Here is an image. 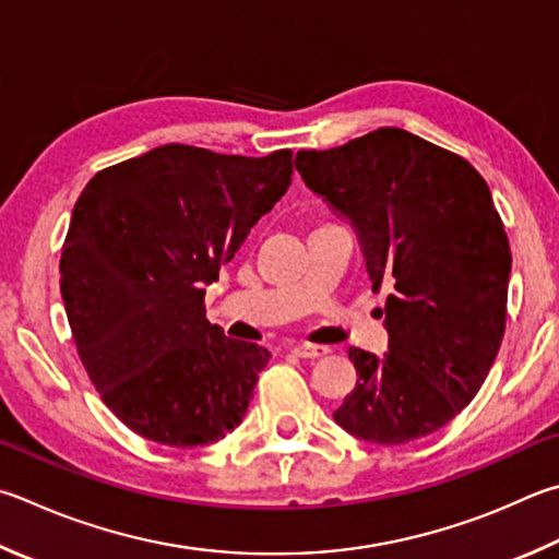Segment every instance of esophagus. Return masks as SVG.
I'll return each instance as SVG.
<instances>
[{
    "label": "esophagus",
    "mask_w": 559,
    "mask_h": 559,
    "mask_svg": "<svg viewBox=\"0 0 559 559\" xmlns=\"http://www.w3.org/2000/svg\"><path fill=\"white\" fill-rule=\"evenodd\" d=\"M293 354H298L300 359H318L322 354H328V347H320V344H293Z\"/></svg>",
    "instance_id": "obj_1"
}]
</instances>
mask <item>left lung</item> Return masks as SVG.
<instances>
[{"instance_id":"8db88e82","label":"left lung","mask_w":559,"mask_h":559,"mask_svg":"<svg viewBox=\"0 0 559 559\" xmlns=\"http://www.w3.org/2000/svg\"><path fill=\"white\" fill-rule=\"evenodd\" d=\"M310 190L357 229L371 290H385L383 357L349 347L357 385L334 411L344 430L405 444L472 403L506 330L511 247L469 160L399 127L298 151Z\"/></svg>"}]
</instances>
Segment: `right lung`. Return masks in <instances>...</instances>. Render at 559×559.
I'll return each mask as SVG.
<instances>
[{"instance_id": "1", "label": "right lung", "mask_w": 559, "mask_h": 559, "mask_svg": "<svg viewBox=\"0 0 559 559\" xmlns=\"http://www.w3.org/2000/svg\"><path fill=\"white\" fill-rule=\"evenodd\" d=\"M290 176V148L249 158L166 144L80 192L60 293L90 381L141 438L198 448L245 418L271 354L207 322L205 286Z\"/></svg>"}]
</instances>
